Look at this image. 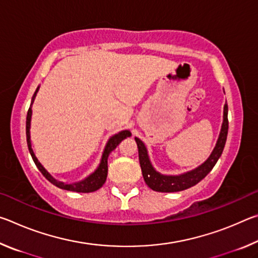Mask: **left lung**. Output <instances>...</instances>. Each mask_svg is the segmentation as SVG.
<instances>
[{"mask_svg":"<svg viewBox=\"0 0 258 258\" xmlns=\"http://www.w3.org/2000/svg\"><path fill=\"white\" fill-rule=\"evenodd\" d=\"M228 104L225 103L223 109V123H222L220 135H218L216 145L214 147L212 154L209 155L207 160L204 161L198 167L191 169L189 172L178 174V175H165V174L156 171V168L150 161L146 145L139 138H135V142H137L139 149L140 166H141L142 175L147 185L154 191L158 192H177L189 189V187L197 184L212 171L218 158L221 157L224 149L226 138H228Z\"/></svg>","mask_w":258,"mask_h":258,"instance_id":"8db88e82","label":"left lung"}]
</instances>
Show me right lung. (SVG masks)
Instances as JSON below:
<instances>
[{"label": "right lung", "instance_id": "obj_1", "mask_svg": "<svg viewBox=\"0 0 258 258\" xmlns=\"http://www.w3.org/2000/svg\"><path fill=\"white\" fill-rule=\"evenodd\" d=\"M38 90H40V86L37 87L33 95L32 102H30V107H29L28 112H27V118H26V138H27V146H28L29 154H30V156H32L35 165H36L38 171H40L43 175L45 176L47 181L51 182L53 185L60 187V189L67 190V191H74V192H82V194H87V192L97 191L104 184V182H106V180H107L108 157H109V155H110V152L112 150H115L116 147L118 146L124 139L130 138L132 134H131L128 130H124V131H120L119 133L113 134L112 137L109 138L107 145L103 149L101 160H100V164L97 167V169H95L93 173H91L89 176H86L84 180L74 182V183H64V182L58 181L56 178L52 176L44 167H43V165L40 163V161H38V159L36 158V156H35L34 151L32 149V142H30V120H32V106L34 103L35 97H36V94L38 92Z\"/></svg>", "mask_w": 258, "mask_h": 258}]
</instances>
